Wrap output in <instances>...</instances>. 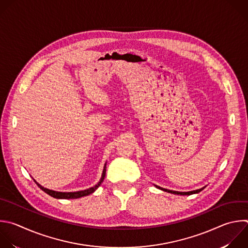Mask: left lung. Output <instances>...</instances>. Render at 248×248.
Here are the masks:
<instances>
[{
  "label": "left lung",
  "mask_w": 248,
  "mask_h": 248,
  "mask_svg": "<svg viewBox=\"0 0 248 248\" xmlns=\"http://www.w3.org/2000/svg\"><path fill=\"white\" fill-rule=\"evenodd\" d=\"M155 188L161 190V191H164V192H168V193H171V194H174V195H181V196H190V195H193V194H198L200 193L201 191H202L205 187H202L201 189H198V190H195V191H190V192H178V191H172V190H168V189H164V188H161L159 186H156L155 185Z\"/></svg>",
  "instance_id": "8db88e82"
}]
</instances>
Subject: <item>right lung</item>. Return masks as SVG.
<instances>
[{
	"instance_id": "add662e5",
	"label": "right lung",
	"mask_w": 248,
	"mask_h": 248,
	"mask_svg": "<svg viewBox=\"0 0 248 248\" xmlns=\"http://www.w3.org/2000/svg\"><path fill=\"white\" fill-rule=\"evenodd\" d=\"M106 164L107 162H105L104 164V168H103V171H102V175H101V178L100 180L97 182L96 185H94L93 187H91L89 189H86V190H82V191H77V192H57V191H53V190H49L47 188H45L43 187L41 184H39L34 178L33 180L35 181V183L38 185V187L40 189H42L45 193H46L47 195H49L50 197L54 198V199H65V200H69V199H78V198H81V197H86V196H89L93 193H94L97 188L101 185V183L103 182L104 178H105V175H106Z\"/></svg>"
}]
</instances>
